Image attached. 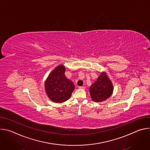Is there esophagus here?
<instances>
[{
    "label": "esophagus",
    "mask_w": 150,
    "mask_h": 150,
    "mask_svg": "<svg viewBox=\"0 0 150 150\" xmlns=\"http://www.w3.org/2000/svg\"><path fill=\"white\" fill-rule=\"evenodd\" d=\"M79 89H82V90H85V87L84 86H82V87H78Z\"/></svg>",
    "instance_id": "esophagus-1"
}]
</instances>
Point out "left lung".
I'll return each instance as SVG.
<instances>
[{
    "instance_id": "obj_1",
    "label": "left lung",
    "mask_w": 150,
    "mask_h": 150,
    "mask_svg": "<svg viewBox=\"0 0 150 150\" xmlns=\"http://www.w3.org/2000/svg\"><path fill=\"white\" fill-rule=\"evenodd\" d=\"M113 91L112 83L105 72H102L90 87L91 97L96 102L108 99L112 94Z\"/></svg>"
}]
</instances>
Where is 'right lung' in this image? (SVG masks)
<instances>
[{
    "mask_svg": "<svg viewBox=\"0 0 150 150\" xmlns=\"http://www.w3.org/2000/svg\"><path fill=\"white\" fill-rule=\"evenodd\" d=\"M65 67H57L49 74L45 82V90L49 98L55 103H63L70 98L75 89L73 82L65 75Z\"/></svg>",
    "mask_w": 150,
    "mask_h": 150,
    "instance_id": "right-lung-1",
    "label": "right lung"
}]
</instances>
